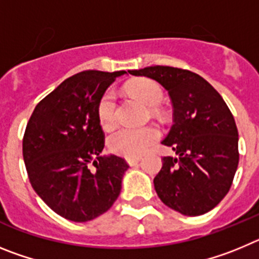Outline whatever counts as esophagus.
Wrapping results in <instances>:
<instances>
[{
	"label": "esophagus",
	"mask_w": 259,
	"mask_h": 259,
	"mask_svg": "<svg viewBox=\"0 0 259 259\" xmlns=\"http://www.w3.org/2000/svg\"><path fill=\"white\" fill-rule=\"evenodd\" d=\"M141 157H130V158H125V161H127V163L130 164V166H134V164H136L137 162L140 161Z\"/></svg>",
	"instance_id": "1"
}]
</instances>
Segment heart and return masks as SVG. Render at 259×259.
<instances>
[{
  "mask_svg": "<svg viewBox=\"0 0 259 259\" xmlns=\"http://www.w3.org/2000/svg\"><path fill=\"white\" fill-rule=\"evenodd\" d=\"M127 92L148 107H158L164 97L163 89L157 81L139 79L127 85ZM98 123L104 130H111L116 122V98L114 92L106 91L97 104ZM159 137V132L153 127L130 130L122 128L109 137L110 152L123 157H139Z\"/></svg>",
  "mask_w": 259,
  "mask_h": 259,
  "instance_id": "1",
  "label": "heart"
}]
</instances>
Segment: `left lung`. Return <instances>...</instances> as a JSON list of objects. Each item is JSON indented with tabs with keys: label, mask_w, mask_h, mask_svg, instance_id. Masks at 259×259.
<instances>
[{
	"label": "left lung",
	"mask_w": 259,
	"mask_h": 259,
	"mask_svg": "<svg viewBox=\"0 0 259 259\" xmlns=\"http://www.w3.org/2000/svg\"><path fill=\"white\" fill-rule=\"evenodd\" d=\"M130 74L158 81L172 102L174 124L162 144L178 157L162 158L158 197L183 215L210 211L228 193L239 164V132L227 104L192 71L150 66Z\"/></svg>",
	"instance_id": "8db88e82"
}]
</instances>
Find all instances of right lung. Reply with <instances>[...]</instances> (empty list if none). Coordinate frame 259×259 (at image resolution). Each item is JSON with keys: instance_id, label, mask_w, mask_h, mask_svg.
<instances>
[{"instance_id": "obj_1", "label": "right lung", "mask_w": 259, "mask_h": 259, "mask_svg": "<svg viewBox=\"0 0 259 259\" xmlns=\"http://www.w3.org/2000/svg\"><path fill=\"white\" fill-rule=\"evenodd\" d=\"M125 71L89 70L66 79L35 107L23 137L32 188L57 214L88 222L113 206L127 162L101 155L105 135L97 104Z\"/></svg>"}]
</instances>
